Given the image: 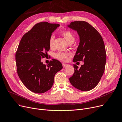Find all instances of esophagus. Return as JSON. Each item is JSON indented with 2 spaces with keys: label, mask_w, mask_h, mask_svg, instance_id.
<instances>
[{
  "label": "esophagus",
  "mask_w": 122,
  "mask_h": 122,
  "mask_svg": "<svg viewBox=\"0 0 122 122\" xmlns=\"http://www.w3.org/2000/svg\"><path fill=\"white\" fill-rule=\"evenodd\" d=\"M62 65H63V68H65V67H67V66H68V65L67 64H66V63H62Z\"/></svg>",
  "instance_id": "34e87169"
}]
</instances>
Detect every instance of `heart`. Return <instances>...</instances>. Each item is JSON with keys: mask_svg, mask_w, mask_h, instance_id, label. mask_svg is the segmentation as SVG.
<instances>
[{"mask_svg": "<svg viewBox=\"0 0 122 122\" xmlns=\"http://www.w3.org/2000/svg\"><path fill=\"white\" fill-rule=\"evenodd\" d=\"M61 35L66 39L67 42L69 44L71 42H74L75 40V36L73 34L72 32L70 30H66L64 31L61 32ZM54 37L53 35H51L49 40V44L50 46H52L53 45V41H54ZM69 55L68 54L66 53H63L61 52H58L56 53L55 56L58 59L62 60V61H66L67 60V56Z\"/></svg>", "mask_w": 122, "mask_h": 122, "instance_id": "1", "label": "heart"}]
</instances>
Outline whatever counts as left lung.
<instances>
[{
	"label": "left lung",
	"mask_w": 122,
	"mask_h": 122,
	"mask_svg": "<svg viewBox=\"0 0 122 122\" xmlns=\"http://www.w3.org/2000/svg\"><path fill=\"white\" fill-rule=\"evenodd\" d=\"M67 26L76 31L79 36L73 62H84L79 69L73 64L75 70L69 78L70 83L81 91L91 90L98 85L104 71L107 54L103 40L98 31L86 21H72Z\"/></svg>",
	"instance_id": "obj_1"
}]
</instances>
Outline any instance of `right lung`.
<instances>
[{
  "instance_id": "right-lung-1",
  "label": "right lung",
  "mask_w": 122,
  "mask_h": 122,
  "mask_svg": "<svg viewBox=\"0 0 122 122\" xmlns=\"http://www.w3.org/2000/svg\"><path fill=\"white\" fill-rule=\"evenodd\" d=\"M59 26L47 22L38 23L23 36L19 45L15 53L18 74L22 83L34 93L49 90L55 74L63 68L57 60L52 59L47 66L41 62L50 49L52 33Z\"/></svg>"
}]
</instances>
